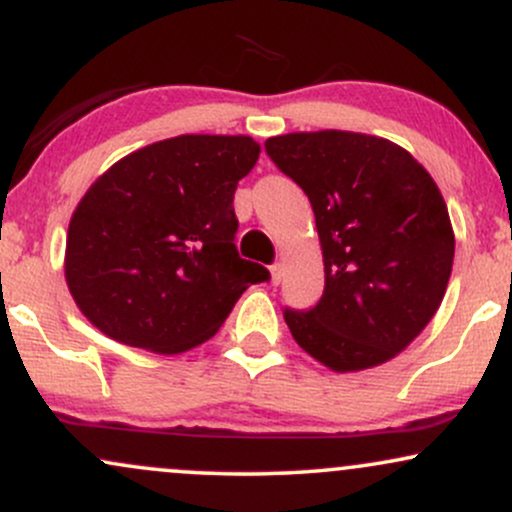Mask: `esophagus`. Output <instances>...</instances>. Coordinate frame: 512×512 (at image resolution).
<instances>
[{
	"label": "esophagus",
	"mask_w": 512,
	"mask_h": 512,
	"mask_svg": "<svg viewBox=\"0 0 512 512\" xmlns=\"http://www.w3.org/2000/svg\"><path fill=\"white\" fill-rule=\"evenodd\" d=\"M269 272H272V284L276 286L281 281V276H284V267H281V264H272V267H269Z\"/></svg>",
	"instance_id": "34e87169"
}]
</instances>
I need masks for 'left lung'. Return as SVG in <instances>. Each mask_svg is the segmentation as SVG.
Here are the masks:
<instances>
[{"label":"left lung","instance_id":"left-lung-1","mask_svg":"<svg viewBox=\"0 0 512 512\" xmlns=\"http://www.w3.org/2000/svg\"><path fill=\"white\" fill-rule=\"evenodd\" d=\"M264 149L313 204L325 262L315 308L284 310L293 339L334 373L395 358L448 289L455 233L438 185L409 151L373 134L293 132Z\"/></svg>","mask_w":512,"mask_h":512}]
</instances>
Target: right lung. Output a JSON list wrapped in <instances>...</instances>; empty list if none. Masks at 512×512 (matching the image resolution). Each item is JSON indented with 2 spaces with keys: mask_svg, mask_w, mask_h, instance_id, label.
<instances>
[{
  "mask_svg": "<svg viewBox=\"0 0 512 512\" xmlns=\"http://www.w3.org/2000/svg\"><path fill=\"white\" fill-rule=\"evenodd\" d=\"M257 158L243 134H180L105 170L76 204L64 250L86 320L163 356L214 337L240 293L269 279L233 243V195Z\"/></svg>",
  "mask_w": 512,
  "mask_h": 512,
  "instance_id": "obj_1",
  "label": "right lung"
}]
</instances>
